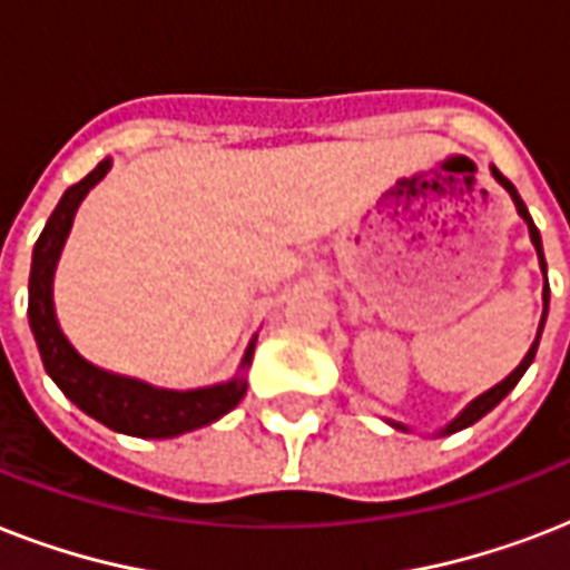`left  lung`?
<instances>
[{"mask_svg":"<svg viewBox=\"0 0 570 570\" xmlns=\"http://www.w3.org/2000/svg\"><path fill=\"white\" fill-rule=\"evenodd\" d=\"M491 174H494V180L500 183V186H503L505 191H509V197H512V200H514V209H518V215H521L523 222H527V230H530V239H532V245H535V254H539L541 275H544V289H541V298H544V313H541L539 334H535V340H532L530 352H527V355H523L521 364L514 366L512 373L505 375V379L500 381V384H494V387L485 390V393H482V396L473 399V402H470V405L464 407V411H461L459 416H455V420H450V423L443 425V429H441V432H438V434H452V432H461V429H468V425H473V423H476V420H482V416H485L488 411H494V407L500 405V402H503V399L509 396V393H512V387H514V384H518V381H521V375L527 373V370H530L532 357H535V348H539L541 331H544V320H548L550 286H548V263H544V248H541V233H539V227H535V224H532L530 209H527V204H523L521 195H518V189H514L512 183L505 180L503 174L497 171L494 165H491ZM384 423H390V425H393V429H402V432H407V425H405V423H396V420H384Z\"/></svg>","mask_w":570,"mask_h":570,"instance_id":"1","label":"left lung"}]
</instances>
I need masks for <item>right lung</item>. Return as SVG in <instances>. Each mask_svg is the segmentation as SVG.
I'll use <instances>...</instances> for the list:
<instances>
[{"instance_id":"obj_1","label":"right lung","mask_w":570,"mask_h":570,"mask_svg":"<svg viewBox=\"0 0 570 570\" xmlns=\"http://www.w3.org/2000/svg\"><path fill=\"white\" fill-rule=\"evenodd\" d=\"M111 171V159H102L85 180L61 195L58 206L49 215L47 227L40 233L31 250L29 275V325L38 343L40 361L47 375L58 384V390L73 402L79 411L94 416L97 423L109 425L111 432L132 434V438H177V434L195 432L200 425L222 420L227 411L239 405L248 379L245 370L250 366L257 337L250 340L242 355L239 373L230 381H218L209 387L195 390H168L156 387L150 381L129 379V375L111 373L91 364L73 348L58 325L56 302H52V281L65 242L73 227L76 209L85 195Z\"/></svg>"}]
</instances>
